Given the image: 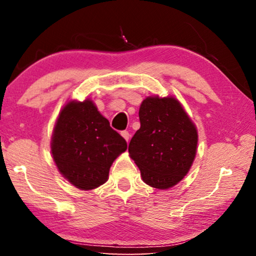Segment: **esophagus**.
Returning a JSON list of instances; mask_svg holds the SVG:
<instances>
[{"label": "esophagus", "instance_id": "34e87169", "mask_svg": "<svg viewBox=\"0 0 256 256\" xmlns=\"http://www.w3.org/2000/svg\"><path fill=\"white\" fill-rule=\"evenodd\" d=\"M120 136H122L125 138V140L128 142V140H130V133L128 131H122V132H120Z\"/></svg>", "mask_w": 256, "mask_h": 256}]
</instances>
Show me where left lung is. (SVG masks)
Instances as JSON below:
<instances>
[{
  "mask_svg": "<svg viewBox=\"0 0 256 256\" xmlns=\"http://www.w3.org/2000/svg\"><path fill=\"white\" fill-rule=\"evenodd\" d=\"M141 126L128 152L146 184L167 190L188 174L198 146L196 125L174 97H146L138 110Z\"/></svg>",
  "mask_w": 256,
  "mask_h": 256,
  "instance_id": "obj_1",
  "label": "left lung"
}]
</instances>
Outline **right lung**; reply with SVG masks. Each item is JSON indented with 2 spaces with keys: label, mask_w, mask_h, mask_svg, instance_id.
<instances>
[{
  "label": "right lung",
  "mask_w": 256,
  "mask_h": 256,
  "mask_svg": "<svg viewBox=\"0 0 256 256\" xmlns=\"http://www.w3.org/2000/svg\"><path fill=\"white\" fill-rule=\"evenodd\" d=\"M126 149L90 99L68 102L60 110L50 150L60 174L76 188L89 190L105 183L112 162Z\"/></svg>",
  "instance_id": "add662e5"
}]
</instances>
